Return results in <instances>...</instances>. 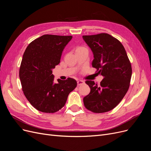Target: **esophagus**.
Returning a JSON list of instances; mask_svg holds the SVG:
<instances>
[{
	"label": "esophagus",
	"instance_id": "esophagus-1",
	"mask_svg": "<svg viewBox=\"0 0 151 151\" xmlns=\"http://www.w3.org/2000/svg\"><path fill=\"white\" fill-rule=\"evenodd\" d=\"M84 84V82L83 81L79 80V81H77V86H81V85Z\"/></svg>",
	"mask_w": 151,
	"mask_h": 151
}]
</instances>
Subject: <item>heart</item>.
<instances>
[{"label":"heart","instance_id":"heart-1","mask_svg":"<svg viewBox=\"0 0 151 151\" xmlns=\"http://www.w3.org/2000/svg\"><path fill=\"white\" fill-rule=\"evenodd\" d=\"M82 48H83V47H79V48H78V49H82Z\"/></svg>","mask_w":151,"mask_h":151}]
</instances>
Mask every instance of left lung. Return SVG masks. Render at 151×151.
Returning a JSON list of instances; mask_svg holds the SVG:
<instances>
[{"instance_id": "8db88e82", "label": "left lung", "mask_w": 151, "mask_h": 151, "mask_svg": "<svg viewBox=\"0 0 151 151\" xmlns=\"http://www.w3.org/2000/svg\"><path fill=\"white\" fill-rule=\"evenodd\" d=\"M82 38L93 53L92 67L104 76L99 86L86 81L91 92L83 99L84 106L95 113L108 112L119 104L129 89L131 62L120 41L111 35L102 33Z\"/></svg>"}]
</instances>
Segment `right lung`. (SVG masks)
I'll use <instances>...</instances> for the list:
<instances>
[{"label":"right lung","mask_w":151,"mask_h":151,"mask_svg":"<svg viewBox=\"0 0 151 151\" xmlns=\"http://www.w3.org/2000/svg\"><path fill=\"white\" fill-rule=\"evenodd\" d=\"M72 36L44 35L26 48L19 70L22 91L30 104L45 113L59 111L77 86L72 78L54 82L52 69L60 63L65 47Z\"/></svg>","instance_id":"obj_1"}]
</instances>
